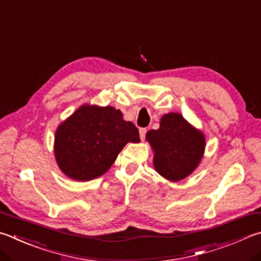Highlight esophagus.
<instances>
[{"instance_id": "obj_1", "label": "esophagus", "mask_w": 261, "mask_h": 261, "mask_svg": "<svg viewBox=\"0 0 261 261\" xmlns=\"http://www.w3.org/2000/svg\"><path fill=\"white\" fill-rule=\"evenodd\" d=\"M146 132H147V129H145V127H141V129H139V135H140V139L141 140L145 139Z\"/></svg>"}]
</instances>
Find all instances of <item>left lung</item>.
<instances>
[{"mask_svg":"<svg viewBox=\"0 0 261 261\" xmlns=\"http://www.w3.org/2000/svg\"><path fill=\"white\" fill-rule=\"evenodd\" d=\"M154 149L156 172L170 181L188 177L197 168L205 148V137L179 113H168L161 118L158 130L146 134Z\"/></svg>","mask_w":261,"mask_h":261,"instance_id":"left-lung-1","label":"left lung"}]
</instances>
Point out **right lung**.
Returning a JSON list of instances; mask_svg holds the SVG:
<instances>
[{"instance_id":"right-lung-1","label":"right lung","mask_w":261,"mask_h":261,"mask_svg":"<svg viewBox=\"0 0 261 261\" xmlns=\"http://www.w3.org/2000/svg\"><path fill=\"white\" fill-rule=\"evenodd\" d=\"M134 123L112 106L83 105L57 127L56 161L66 176L79 181L100 177L127 143H139Z\"/></svg>"}]
</instances>
